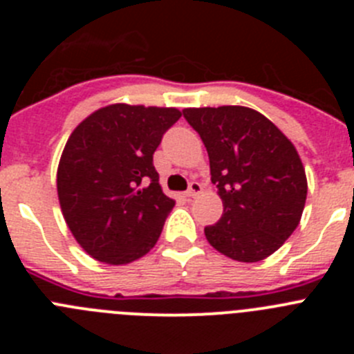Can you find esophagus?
Segmentation results:
<instances>
[{"label": "esophagus", "instance_id": "obj_1", "mask_svg": "<svg viewBox=\"0 0 354 354\" xmlns=\"http://www.w3.org/2000/svg\"><path fill=\"white\" fill-rule=\"evenodd\" d=\"M202 193V186H200V183H189V187H187V192H186V196L187 198H195L196 195H200Z\"/></svg>", "mask_w": 354, "mask_h": 354}]
</instances>
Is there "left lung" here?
Masks as SVG:
<instances>
[{
	"label": "left lung",
	"instance_id": "8db88e82",
	"mask_svg": "<svg viewBox=\"0 0 354 354\" xmlns=\"http://www.w3.org/2000/svg\"><path fill=\"white\" fill-rule=\"evenodd\" d=\"M209 154L211 180L223 200L205 237L227 257L259 262L296 230L306 200V177L286 134L245 106L183 109Z\"/></svg>",
	"mask_w": 354,
	"mask_h": 354
}]
</instances>
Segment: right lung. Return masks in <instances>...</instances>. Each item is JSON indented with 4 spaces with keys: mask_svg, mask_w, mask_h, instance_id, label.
<instances>
[{
    "mask_svg": "<svg viewBox=\"0 0 354 354\" xmlns=\"http://www.w3.org/2000/svg\"><path fill=\"white\" fill-rule=\"evenodd\" d=\"M180 111L111 104L84 118L58 165V198L72 236L106 264L154 248L175 200L162 193L154 152Z\"/></svg>",
    "mask_w": 354,
    "mask_h": 354,
    "instance_id": "1",
    "label": "right lung"
}]
</instances>
